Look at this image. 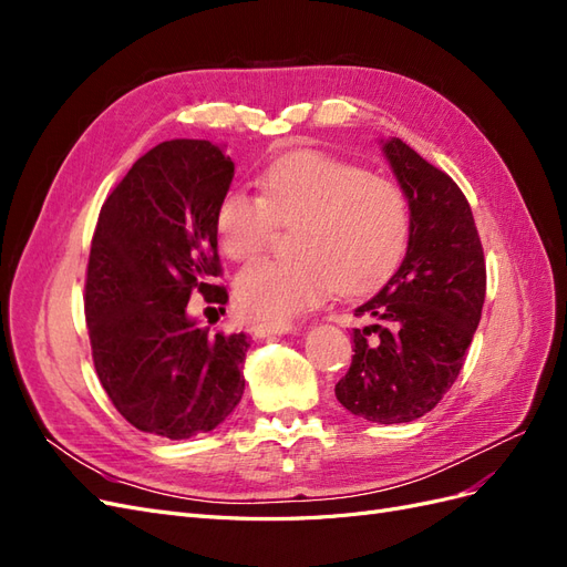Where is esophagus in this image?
I'll return each instance as SVG.
<instances>
[{"label": "esophagus", "mask_w": 567, "mask_h": 567, "mask_svg": "<svg viewBox=\"0 0 567 567\" xmlns=\"http://www.w3.org/2000/svg\"><path fill=\"white\" fill-rule=\"evenodd\" d=\"M296 331L293 323H252L250 326V333L257 336V338H265V336H284V333H290Z\"/></svg>", "instance_id": "34e87169"}]
</instances>
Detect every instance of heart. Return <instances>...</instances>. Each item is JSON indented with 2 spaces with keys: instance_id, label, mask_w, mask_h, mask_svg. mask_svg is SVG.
Listing matches in <instances>:
<instances>
[{
  "instance_id": "heart-1",
  "label": "heart",
  "mask_w": 567,
  "mask_h": 567,
  "mask_svg": "<svg viewBox=\"0 0 567 567\" xmlns=\"http://www.w3.org/2000/svg\"><path fill=\"white\" fill-rule=\"evenodd\" d=\"M277 227L290 234V260L248 265L236 277L246 317L286 323L336 290L364 293L400 267L409 246L402 188L321 153H290L260 177V196L229 188L215 210L217 244L229 260L260 255Z\"/></svg>"
}]
</instances>
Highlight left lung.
Listing matches in <instances>:
<instances>
[{"label": "left lung", "instance_id": "left-lung-1", "mask_svg": "<svg viewBox=\"0 0 567 567\" xmlns=\"http://www.w3.org/2000/svg\"><path fill=\"white\" fill-rule=\"evenodd\" d=\"M409 200V246L390 281L359 305L352 364L336 383L350 414L409 423L435 409L466 362L483 315L487 269L471 205L456 182L402 140L383 144Z\"/></svg>", "mask_w": 567, "mask_h": 567}]
</instances>
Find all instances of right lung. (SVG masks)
<instances>
[{
	"instance_id": "1",
	"label": "right lung",
	"mask_w": 567,
	"mask_h": 567,
	"mask_svg": "<svg viewBox=\"0 0 567 567\" xmlns=\"http://www.w3.org/2000/svg\"><path fill=\"white\" fill-rule=\"evenodd\" d=\"M234 163L205 140L151 148L101 205L84 317L113 406L136 431L167 440L208 433L241 402L246 333L198 329L194 290L225 305L215 210Z\"/></svg>"
}]
</instances>
